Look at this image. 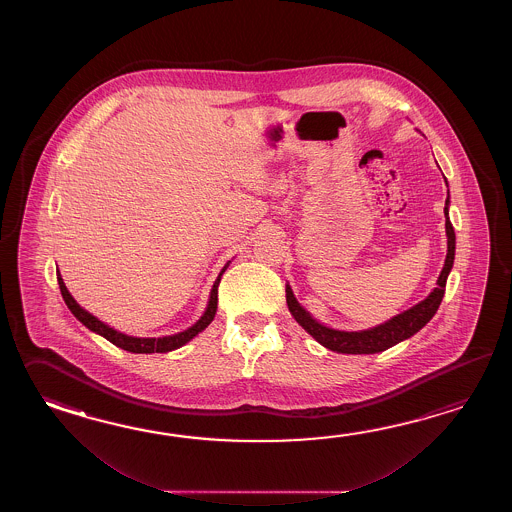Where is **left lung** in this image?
I'll use <instances>...</instances> for the list:
<instances>
[{
	"instance_id": "left-lung-1",
	"label": "left lung",
	"mask_w": 512,
	"mask_h": 512,
	"mask_svg": "<svg viewBox=\"0 0 512 512\" xmlns=\"http://www.w3.org/2000/svg\"><path fill=\"white\" fill-rule=\"evenodd\" d=\"M448 203L450 201L446 197L445 227L446 236H448V252H446L445 267L439 274L437 287L423 302H419L401 315L393 316L392 320H388L386 324H381V326L371 327L366 331H337V329H329V327L322 326V324L313 320L304 307L296 302L291 287L287 285L285 287V298H287V305H289V311L294 316V320L304 327L305 331L315 338L316 342H320L324 348L337 351V353H353V355L379 353V351H384V349L399 344L404 338L415 335L421 327H425L432 320L435 311L439 309V304H441L443 294H445L448 272L454 265L456 234H454V227L448 219Z\"/></svg>"
}]
</instances>
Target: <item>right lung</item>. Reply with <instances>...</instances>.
<instances>
[{
	"mask_svg": "<svg viewBox=\"0 0 512 512\" xmlns=\"http://www.w3.org/2000/svg\"><path fill=\"white\" fill-rule=\"evenodd\" d=\"M225 269H227V265H225ZM225 269L219 272L218 280L214 282V287H212V293H210V300H208V307L207 311H205V315L201 316L194 326L188 327V329L183 331V333H177V335H172V337L163 338L128 337V335H124V333L115 331L113 327L102 324L98 318H95L93 315H89L87 311H84V309L75 302V298H73V296L69 294V291H67V287L64 285V280H62L60 272L56 274V278H58L60 293L64 296V302H66L67 307L71 309V313L77 316L78 320H80L87 329H91V331H95L98 335L108 338L109 342H111V344H115L117 348L126 349V351H131V353H166V351H172V349L185 346L188 340H192V338L196 337L197 333H201V331H203V329H205V327L214 320L216 311H218V285L219 282H221V274L225 272Z\"/></svg>",
	"mask_w": 512,
	"mask_h": 512,
	"instance_id": "1",
	"label": "right lung"
}]
</instances>
